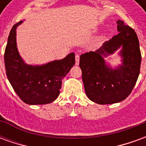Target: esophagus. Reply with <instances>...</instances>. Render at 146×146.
Listing matches in <instances>:
<instances>
[{"instance_id":"34e87169","label":"esophagus","mask_w":146,"mask_h":146,"mask_svg":"<svg viewBox=\"0 0 146 146\" xmlns=\"http://www.w3.org/2000/svg\"><path fill=\"white\" fill-rule=\"evenodd\" d=\"M75 60H76V65H78L80 62V55L79 54H76L75 56Z\"/></svg>"}]
</instances>
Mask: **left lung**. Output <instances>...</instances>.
Segmentation results:
<instances>
[{
  "label": "left lung",
  "mask_w": 146,
  "mask_h": 146,
  "mask_svg": "<svg viewBox=\"0 0 146 146\" xmlns=\"http://www.w3.org/2000/svg\"><path fill=\"white\" fill-rule=\"evenodd\" d=\"M119 33L96 51L80 55V66L87 96L100 105L113 104L124 100L137 82L141 55L135 31L123 21L117 22ZM122 46L123 64L115 70L106 66L102 54H112Z\"/></svg>",
  "instance_id": "obj_1"
}]
</instances>
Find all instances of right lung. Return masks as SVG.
Wrapping results in <instances>:
<instances>
[{
  "instance_id": "obj_1",
  "label": "right lung",
  "mask_w": 146,
  "mask_h": 146,
  "mask_svg": "<svg viewBox=\"0 0 146 146\" xmlns=\"http://www.w3.org/2000/svg\"><path fill=\"white\" fill-rule=\"evenodd\" d=\"M23 21L11 28L5 51L6 74L15 93L29 105H44L54 101L60 93L62 80L75 64V54L70 53L62 60L40 66L24 63L16 47L15 30Z\"/></svg>"
}]
</instances>
